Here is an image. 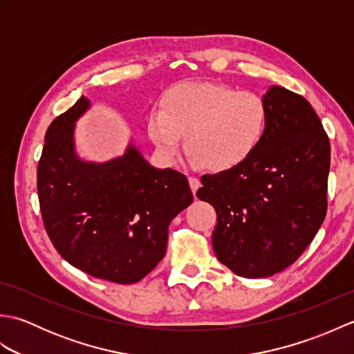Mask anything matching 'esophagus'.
<instances>
[{
  "instance_id": "obj_1",
  "label": "esophagus",
  "mask_w": 354,
  "mask_h": 354,
  "mask_svg": "<svg viewBox=\"0 0 354 354\" xmlns=\"http://www.w3.org/2000/svg\"><path fill=\"white\" fill-rule=\"evenodd\" d=\"M189 184H190V189H192L193 194H196L198 189L201 187V181H199V179L194 178V176H190V178H189Z\"/></svg>"
}]
</instances>
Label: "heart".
Here are the masks:
<instances>
[{"mask_svg":"<svg viewBox=\"0 0 354 354\" xmlns=\"http://www.w3.org/2000/svg\"><path fill=\"white\" fill-rule=\"evenodd\" d=\"M269 112L259 94L223 84H183L162 95L147 131L167 161L185 150L194 167L223 173L239 167L261 145Z\"/></svg>","mask_w":354,"mask_h":354,"instance_id":"obj_1","label":"heart"}]
</instances>
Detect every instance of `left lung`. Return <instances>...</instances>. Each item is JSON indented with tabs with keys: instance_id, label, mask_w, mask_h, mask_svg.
<instances>
[{
	"instance_id": "1",
	"label": "left lung",
	"mask_w": 354,
	"mask_h": 354,
	"mask_svg": "<svg viewBox=\"0 0 354 354\" xmlns=\"http://www.w3.org/2000/svg\"><path fill=\"white\" fill-rule=\"evenodd\" d=\"M263 100L269 120L259 149L236 169L202 176L196 193L216 209V257L245 278L289 268L327 213L330 141L319 117L281 86H270Z\"/></svg>"
}]
</instances>
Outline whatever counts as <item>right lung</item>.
Here are the masks:
<instances>
[{
    "mask_svg": "<svg viewBox=\"0 0 354 354\" xmlns=\"http://www.w3.org/2000/svg\"><path fill=\"white\" fill-rule=\"evenodd\" d=\"M84 95L53 120L37 164L45 231L71 266L118 284L145 278L167 250L169 225L193 202L185 175L155 169L132 145L104 164L82 161L74 124Z\"/></svg>",
    "mask_w": 354,
    "mask_h": 354,
    "instance_id": "1",
    "label": "right lung"
}]
</instances>
